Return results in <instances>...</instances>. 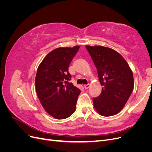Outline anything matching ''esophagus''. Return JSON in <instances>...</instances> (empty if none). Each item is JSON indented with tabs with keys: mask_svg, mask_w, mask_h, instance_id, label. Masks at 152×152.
Wrapping results in <instances>:
<instances>
[{
	"mask_svg": "<svg viewBox=\"0 0 152 152\" xmlns=\"http://www.w3.org/2000/svg\"><path fill=\"white\" fill-rule=\"evenodd\" d=\"M84 88H85L86 89H88L89 87H90V84H86V85H84Z\"/></svg>",
	"mask_w": 152,
	"mask_h": 152,
	"instance_id": "esophagus-1",
	"label": "esophagus"
}]
</instances>
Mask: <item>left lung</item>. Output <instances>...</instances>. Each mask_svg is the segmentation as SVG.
Wrapping results in <instances>:
<instances>
[{
  "label": "left lung",
  "instance_id": "left-lung-1",
  "mask_svg": "<svg viewBox=\"0 0 152 152\" xmlns=\"http://www.w3.org/2000/svg\"><path fill=\"white\" fill-rule=\"evenodd\" d=\"M86 48L103 86L100 95L93 99L94 108L103 116L114 115L124 108L133 91L132 72L125 59L113 49L89 45Z\"/></svg>",
  "mask_w": 152,
  "mask_h": 152
}]
</instances>
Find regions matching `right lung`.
<instances>
[{
	"label": "right lung",
	"instance_id": "obj_1",
	"mask_svg": "<svg viewBox=\"0 0 152 152\" xmlns=\"http://www.w3.org/2000/svg\"><path fill=\"white\" fill-rule=\"evenodd\" d=\"M79 48L55 49L38 67L35 77L37 94L45 111L55 118H66L76 110L81 91L69 82L72 77L68 67Z\"/></svg>",
	"mask_w": 152,
	"mask_h": 152
}]
</instances>
